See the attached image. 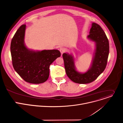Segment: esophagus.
Instances as JSON below:
<instances>
[{"mask_svg":"<svg viewBox=\"0 0 123 123\" xmlns=\"http://www.w3.org/2000/svg\"><path fill=\"white\" fill-rule=\"evenodd\" d=\"M60 51L61 52V55H62V54H63V53H64L65 52V49L64 48L61 47V48H60Z\"/></svg>","mask_w":123,"mask_h":123,"instance_id":"obj_1","label":"esophagus"}]
</instances>
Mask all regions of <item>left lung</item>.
Segmentation results:
<instances>
[{"label": "left lung", "instance_id": "1", "mask_svg": "<svg viewBox=\"0 0 123 123\" xmlns=\"http://www.w3.org/2000/svg\"><path fill=\"white\" fill-rule=\"evenodd\" d=\"M87 38L95 43V49L90 66L86 72L81 73L77 70L74 58L71 54H62L66 75L77 84H86L92 82L103 72L107 62L109 42L101 27L96 23H92Z\"/></svg>", "mask_w": 123, "mask_h": 123}]
</instances>
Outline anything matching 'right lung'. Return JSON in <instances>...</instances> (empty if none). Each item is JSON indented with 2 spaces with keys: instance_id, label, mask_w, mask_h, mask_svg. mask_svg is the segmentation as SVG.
Segmentation results:
<instances>
[{
  "instance_id": "obj_1",
  "label": "right lung",
  "mask_w": 123,
  "mask_h": 123,
  "mask_svg": "<svg viewBox=\"0 0 123 123\" xmlns=\"http://www.w3.org/2000/svg\"><path fill=\"white\" fill-rule=\"evenodd\" d=\"M26 25H22L13 37L11 53L13 68L26 82L42 84L49 76V66L61 53L58 50L35 51L28 49L24 43Z\"/></svg>"
}]
</instances>
